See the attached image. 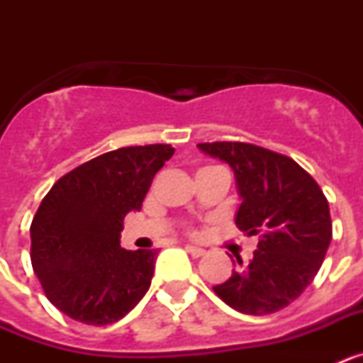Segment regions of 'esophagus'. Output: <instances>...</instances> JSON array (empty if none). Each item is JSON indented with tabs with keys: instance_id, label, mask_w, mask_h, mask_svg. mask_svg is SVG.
<instances>
[{
	"instance_id": "34e87169",
	"label": "esophagus",
	"mask_w": 363,
	"mask_h": 363,
	"mask_svg": "<svg viewBox=\"0 0 363 363\" xmlns=\"http://www.w3.org/2000/svg\"><path fill=\"white\" fill-rule=\"evenodd\" d=\"M187 249V252L191 256H194V258H200V256L205 255V249H201V247H196V245H187L185 247Z\"/></svg>"
}]
</instances>
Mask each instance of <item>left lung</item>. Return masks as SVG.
Listing matches in <instances>:
<instances>
[{"instance_id":"8db88e82","label":"left lung","mask_w":363,"mask_h":363,"mask_svg":"<svg viewBox=\"0 0 363 363\" xmlns=\"http://www.w3.org/2000/svg\"><path fill=\"white\" fill-rule=\"evenodd\" d=\"M229 163L242 198L236 225L259 234L249 264L213 289L243 314H271L296 300L322 267L333 236L329 203L313 176L294 160L242 142L198 143Z\"/></svg>"}]
</instances>
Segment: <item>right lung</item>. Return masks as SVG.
<instances>
[{
    "instance_id": "add662e5",
    "label": "right lung",
    "mask_w": 363,
    "mask_h": 363,
    "mask_svg": "<svg viewBox=\"0 0 363 363\" xmlns=\"http://www.w3.org/2000/svg\"><path fill=\"white\" fill-rule=\"evenodd\" d=\"M171 145L121 147L57 179L30 225V262L54 307L108 325L145 296L158 251L120 247L123 218L142 209Z\"/></svg>"
}]
</instances>
